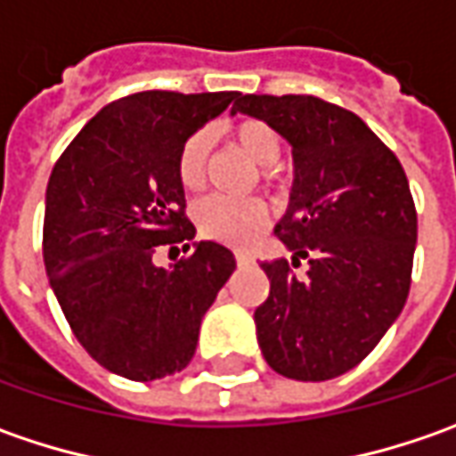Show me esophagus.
<instances>
[{"mask_svg": "<svg viewBox=\"0 0 456 456\" xmlns=\"http://www.w3.org/2000/svg\"><path fill=\"white\" fill-rule=\"evenodd\" d=\"M234 259H237V265H240V267L241 265H249V262H252V256H249L247 252H237L234 254Z\"/></svg>", "mask_w": 456, "mask_h": 456, "instance_id": "1", "label": "esophagus"}]
</instances>
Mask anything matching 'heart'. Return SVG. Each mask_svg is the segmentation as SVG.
<instances>
[{
  "label": "heart",
  "instance_id": "heart-1",
  "mask_svg": "<svg viewBox=\"0 0 456 456\" xmlns=\"http://www.w3.org/2000/svg\"><path fill=\"white\" fill-rule=\"evenodd\" d=\"M232 137L240 151H244L259 167H274L280 159L281 142L269 124L247 119L234 126ZM209 151H212V134L207 129L194 132L182 144L179 157H176V176L187 191H200L204 187ZM194 219L204 237L234 244V247H247L267 227V207L259 200L209 197L197 207Z\"/></svg>",
  "mask_w": 456,
  "mask_h": 456
}]
</instances>
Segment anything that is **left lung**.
<instances>
[{"label":"left lung","mask_w":456,"mask_h":456,"mask_svg":"<svg viewBox=\"0 0 456 456\" xmlns=\"http://www.w3.org/2000/svg\"><path fill=\"white\" fill-rule=\"evenodd\" d=\"M267 122L292 144L294 182L277 237L292 252L265 262L269 297L256 342L272 370L324 382L354 370L407 302L417 209L395 151L359 119L309 94H240L232 114ZM306 258V278L291 267Z\"/></svg>","instance_id":"8db88e82"}]
</instances>
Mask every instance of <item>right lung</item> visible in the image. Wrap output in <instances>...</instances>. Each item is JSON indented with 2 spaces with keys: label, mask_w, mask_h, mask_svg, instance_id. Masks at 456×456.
Wrapping results in <instances>:
<instances>
[{
  "label": "right lung",
  "mask_w": 456,
  "mask_h": 456,
  "mask_svg": "<svg viewBox=\"0 0 456 456\" xmlns=\"http://www.w3.org/2000/svg\"><path fill=\"white\" fill-rule=\"evenodd\" d=\"M240 92H137L92 117L59 157L45 207V267L74 337L104 370L134 382L187 367L207 309L237 267L194 241L175 267L159 244L194 240L176 176L182 144Z\"/></svg>",
  "instance_id": "add662e5"
}]
</instances>
